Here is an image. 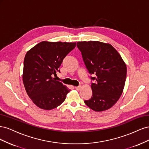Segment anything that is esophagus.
I'll return each mask as SVG.
<instances>
[{"instance_id": "34e87169", "label": "esophagus", "mask_w": 149, "mask_h": 149, "mask_svg": "<svg viewBox=\"0 0 149 149\" xmlns=\"http://www.w3.org/2000/svg\"><path fill=\"white\" fill-rule=\"evenodd\" d=\"M75 89H76V90H78V91H79V90L81 89V86H76V87H75Z\"/></svg>"}]
</instances>
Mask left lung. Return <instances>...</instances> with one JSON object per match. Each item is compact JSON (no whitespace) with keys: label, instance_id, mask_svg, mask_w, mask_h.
<instances>
[{"label":"left lung","instance_id":"8db88e82","mask_svg":"<svg viewBox=\"0 0 149 149\" xmlns=\"http://www.w3.org/2000/svg\"><path fill=\"white\" fill-rule=\"evenodd\" d=\"M86 68L91 75L92 96L84 103L94 111L109 109L118 101L125 85L127 68L111 45L97 41L77 42Z\"/></svg>","mask_w":149,"mask_h":149}]
</instances>
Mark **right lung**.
Listing matches in <instances>:
<instances>
[{"label":"right lung","mask_w":149,"mask_h":149,"mask_svg":"<svg viewBox=\"0 0 149 149\" xmlns=\"http://www.w3.org/2000/svg\"><path fill=\"white\" fill-rule=\"evenodd\" d=\"M76 43L42 42L26 53L24 61L23 82L26 93L38 107L51 110L65 100L70 91L53 75Z\"/></svg>","instance_id":"right-lung-1"}]
</instances>
